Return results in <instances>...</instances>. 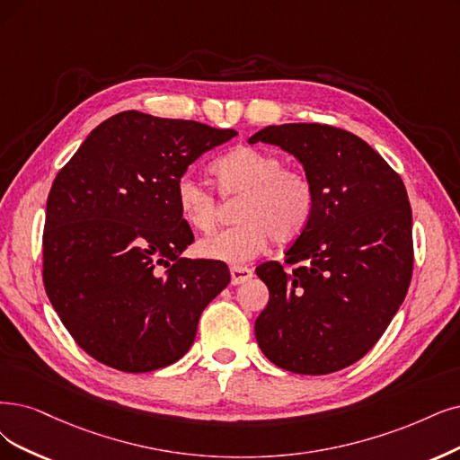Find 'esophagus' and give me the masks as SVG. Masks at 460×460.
Returning <instances> with one entry per match:
<instances>
[{
    "instance_id": "34e87169",
    "label": "esophagus",
    "mask_w": 460,
    "mask_h": 460,
    "mask_svg": "<svg viewBox=\"0 0 460 460\" xmlns=\"http://www.w3.org/2000/svg\"><path fill=\"white\" fill-rule=\"evenodd\" d=\"M252 277H253V270L250 267H244V265H233L231 267V284H234V286L244 284Z\"/></svg>"
}]
</instances>
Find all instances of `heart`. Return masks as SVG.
Instances as JSON below:
<instances>
[{"mask_svg": "<svg viewBox=\"0 0 460 460\" xmlns=\"http://www.w3.org/2000/svg\"><path fill=\"white\" fill-rule=\"evenodd\" d=\"M219 191L241 197L234 224L197 244L202 258L243 263L261 253L270 239L280 244L296 241L309 227L316 208L313 180L258 147H236L214 163ZM176 204L183 221L200 233H210L219 219V202L207 185L183 174L176 181Z\"/></svg>", "mask_w": 460, "mask_h": 460, "instance_id": "1", "label": "heart"}]
</instances>
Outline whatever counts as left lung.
I'll return each mask as SVG.
<instances>
[{
	"label": "left lung",
	"instance_id": "8db88e82",
	"mask_svg": "<svg viewBox=\"0 0 460 460\" xmlns=\"http://www.w3.org/2000/svg\"><path fill=\"white\" fill-rule=\"evenodd\" d=\"M275 144L316 190L309 227L256 273L269 303L256 320L275 366L326 376L358 362L405 299L413 273L411 207L402 178L358 136L320 123L270 125L248 144Z\"/></svg>",
	"mask_w": 460,
	"mask_h": 460
}]
</instances>
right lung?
Returning a JSON list of instances; mask_svg holds the SVG:
<instances>
[{
	"mask_svg": "<svg viewBox=\"0 0 460 460\" xmlns=\"http://www.w3.org/2000/svg\"><path fill=\"white\" fill-rule=\"evenodd\" d=\"M233 128L121 111L98 125L47 199L43 284L62 324L94 360L127 373L174 364L226 263L187 260L193 243L176 181Z\"/></svg>",
	"mask_w": 460,
	"mask_h": 460,
	"instance_id": "right-lung-1",
	"label": "right lung"
}]
</instances>
